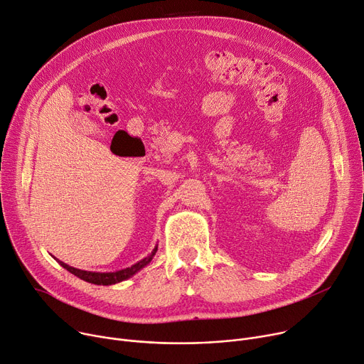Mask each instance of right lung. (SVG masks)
<instances>
[{
  "instance_id": "obj_1",
  "label": "right lung",
  "mask_w": 364,
  "mask_h": 364,
  "mask_svg": "<svg viewBox=\"0 0 364 364\" xmlns=\"http://www.w3.org/2000/svg\"><path fill=\"white\" fill-rule=\"evenodd\" d=\"M157 252V246L151 250V254L147 255L144 259H141L139 262L131 265L129 268H125V269H119V271H115V272H93V271H82V269H77L74 267H70L67 265L65 262L57 259L67 271H70L71 274L77 275L78 278L85 279V282L87 283H92V284H97V286H110V284H117V283H121L124 282V279H128L129 277H132L135 272H138L141 268H144L147 264H150V261L153 259V257L156 255Z\"/></svg>"
}]
</instances>
